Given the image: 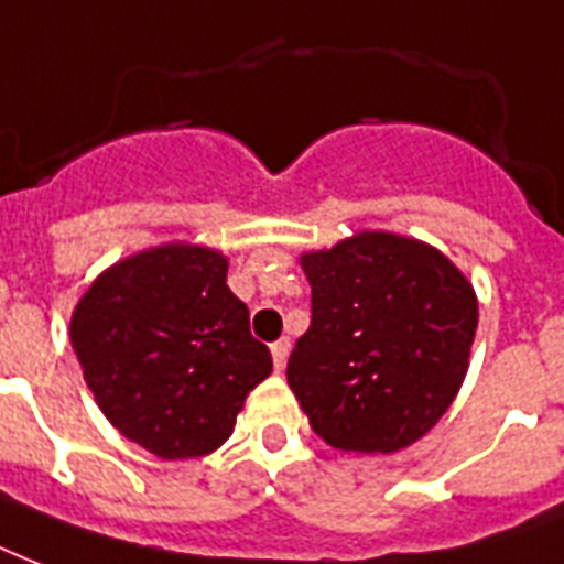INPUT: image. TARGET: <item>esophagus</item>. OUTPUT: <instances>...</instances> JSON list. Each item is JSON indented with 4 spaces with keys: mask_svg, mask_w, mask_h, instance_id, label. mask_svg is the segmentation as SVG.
Masks as SVG:
<instances>
[{
    "mask_svg": "<svg viewBox=\"0 0 564 564\" xmlns=\"http://www.w3.org/2000/svg\"><path fill=\"white\" fill-rule=\"evenodd\" d=\"M288 350H291V341H288V338H279V341L270 344V356H273V368H276V370L285 368Z\"/></svg>",
    "mask_w": 564,
    "mask_h": 564,
    "instance_id": "1",
    "label": "esophagus"
}]
</instances>
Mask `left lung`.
<instances>
[{
    "instance_id": "obj_1",
    "label": "left lung",
    "mask_w": 564,
    "mask_h": 564,
    "mask_svg": "<svg viewBox=\"0 0 564 564\" xmlns=\"http://www.w3.org/2000/svg\"><path fill=\"white\" fill-rule=\"evenodd\" d=\"M312 326L288 386L312 430L347 453H397L459 394L477 332V294L426 243L361 232L300 259Z\"/></svg>"
}]
</instances>
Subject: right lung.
<instances>
[{"mask_svg":"<svg viewBox=\"0 0 564 564\" xmlns=\"http://www.w3.org/2000/svg\"><path fill=\"white\" fill-rule=\"evenodd\" d=\"M220 252L167 243L105 270L78 300L69 341L87 388L126 438L161 459L205 456L273 370Z\"/></svg>","mask_w":564,"mask_h":564,"instance_id":"add662e5","label":"right lung"}]
</instances>
